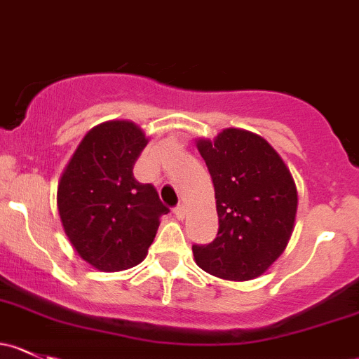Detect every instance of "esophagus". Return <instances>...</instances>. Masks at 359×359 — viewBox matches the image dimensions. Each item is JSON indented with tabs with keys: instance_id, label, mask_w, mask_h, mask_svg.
Returning a JSON list of instances; mask_svg holds the SVG:
<instances>
[{
	"instance_id": "1",
	"label": "esophagus",
	"mask_w": 359,
	"mask_h": 359,
	"mask_svg": "<svg viewBox=\"0 0 359 359\" xmlns=\"http://www.w3.org/2000/svg\"><path fill=\"white\" fill-rule=\"evenodd\" d=\"M186 206H184V205H179V206H177V208H175V217L177 218H179V220H184V217H186Z\"/></svg>"
}]
</instances>
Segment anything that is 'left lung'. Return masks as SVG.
<instances>
[{
  "label": "left lung",
  "instance_id": "left-lung-1",
  "mask_svg": "<svg viewBox=\"0 0 359 359\" xmlns=\"http://www.w3.org/2000/svg\"><path fill=\"white\" fill-rule=\"evenodd\" d=\"M217 199L218 233L192 246L199 269L224 280H252L287 248L297 213L292 173L266 139L244 129H224L196 139Z\"/></svg>",
  "mask_w": 359,
  "mask_h": 359
}]
</instances>
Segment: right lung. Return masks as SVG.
<instances>
[{
	"mask_svg": "<svg viewBox=\"0 0 359 359\" xmlns=\"http://www.w3.org/2000/svg\"><path fill=\"white\" fill-rule=\"evenodd\" d=\"M149 137L130 120L93 127L58 180L62 227L79 256L100 271L139 265L168 213L151 184L134 179Z\"/></svg>",
	"mask_w": 359,
	"mask_h": 359,
	"instance_id": "1",
	"label": "right lung"
}]
</instances>
